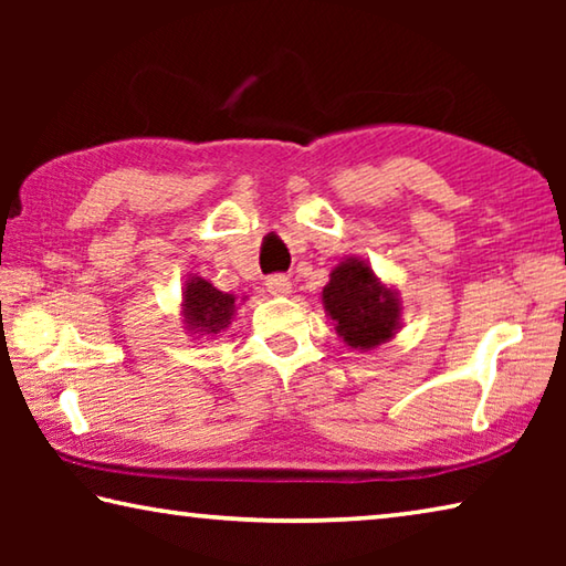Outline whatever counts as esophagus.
<instances>
[{
	"instance_id": "obj_1",
	"label": "esophagus",
	"mask_w": 566,
	"mask_h": 566,
	"mask_svg": "<svg viewBox=\"0 0 566 566\" xmlns=\"http://www.w3.org/2000/svg\"><path fill=\"white\" fill-rule=\"evenodd\" d=\"M266 292H270L272 296H286V294H292V282L286 280L284 274H272L270 280H266Z\"/></svg>"
}]
</instances>
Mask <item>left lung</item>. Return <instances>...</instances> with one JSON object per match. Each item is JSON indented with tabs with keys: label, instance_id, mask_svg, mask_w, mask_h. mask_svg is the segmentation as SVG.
<instances>
[{
	"label": "left lung",
	"instance_id": "8db88e82",
	"mask_svg": "<svg viewBox=\"0 0 566 566\" xmlns=\"http://www.w3.org/2000/svg\"><path fill=\"white\" fill-rule=\"evenodd\" d=\"M322 304L349 349L369 352L401 329V300L361 256H347L329 274Z\"/></svg>",
	"mask_w": 566,
	"mask_h": 566
}]
</instances>
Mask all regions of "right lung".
Returning <instances> with one entry per match:
<instances>
[{
	"label": "right lung",
	"instance_id": "right-lung-1",
	"mask_svg": "<svg viewBox=\"0 0 566 566\" xmlns=\"http://www.w3.org/2000/svg\"><path fill=\"white\" fill-rule=\"evenodd\" d=\"M181 324L189 337L214 339L232 324L237 314V296L219 292L205 276L189 274L181 290Z\"/></svg>",
	"mask_w": 566,
	"mask_h": 566
}]
</instances>
